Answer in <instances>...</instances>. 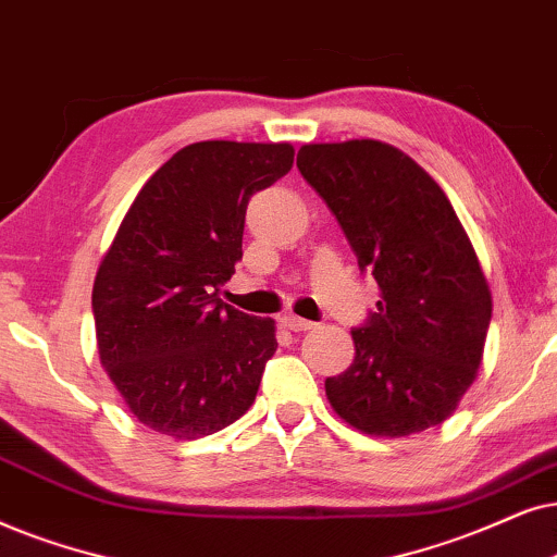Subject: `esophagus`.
<instances>
[{
  "mask_svg": "<svg viewBox=\"0 0 557 557\" xmlns=\"http://www.w3.org/2000/svg\"><path fill=\"white\" fill-rule=\"evenodd\" d=\"M283 325H285V329H290V331H310V329H313V321H306V318H298V315H285L283 318Z\"/></svg>",
  "mask_w": 557,
  "mask_h": 557,
  "instance_id": "1",
  "label": "esophagus"
}]
</instances>
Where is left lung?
<instances>
[{"instance_id": "left-lung-1", "label": "left lung", "mask_w": 557, "mask_h": 557, "mask_svg": "<svg viewBox=\"0 0 557 557\" xmlns=\"http://www.w3.org/2000/svg\"><path fill=\"white\" fill-rule=\"evenodd\" d=\"M298 170L380 285L376 313L351 331V367L325 380L331 407L380 438L441 425L476 380L492 321L486 274L448 196L380 139L302 145Z\"/></svg>"}]
</instances>
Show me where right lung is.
I'll return each instance as SVG.
<instances>
[{
    "instance_id": "obj_1",
    "label": "right lung",
    "mask_w": 557,
    "mask_h": 557,
    "mask_svg": "<svg viewBox=\"0 0 557 557\" xmlns=\"http://www.w3.org/2000/svg\"><path fill=\"white\" fill-rule=\"evenodd\" d=\"M293 158L287 143L183 147L143 185L101 257L91 295L101 367L154 433L203 438L255 403L277 348L274 321L219 293L242 259L249 198Z\"/></svg>"
}]
</instances>
